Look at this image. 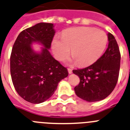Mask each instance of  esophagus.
<instances>
[{"label": "esophagus", "instance_id": "34e87169", "mask_svg": "<svg viewBox=\"0 0 130 130\" xmlns=\"http://www.w3.org/2000/svg\"><path fill=\"white\" fill-rule=\"evenodd\" d=\"M68 72H69V74H72V70L71 69H70V68H69V69H68Z\"/></svg>", "mask_w": 130, "mask_h": 130}]
</instances>
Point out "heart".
<instances>
[{"label":"heart","mask_w":130,"mask_h":130,"mask_svg":"<svg viewBox=\"0 0 130 130\" xmlns=\"http://www.w3.org/2000/svg\"><path fill=\"white\" fill-rule=\"evenodd\" d=\"M107 43L104 31L93 28L79 27L65 31L62 37L56 36L52 43L55 57L58 60L65 59L71 52L69 62H78L79 65H91L100 58Z\"/></svg>","instance_id":"heart-1"}]
</instances>
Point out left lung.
<instances>
[{
  "label": "left lung",
  "mask_w": 130,
  "mask_h": 130,
  "mask_svg": "<svg viewBox=\"0 0 130 130\" xmlns=\"http://www.w3.org/2000/svg\"><path fill=\"white\" fill-rule=\"evenodd\" d=\"M108 47L94 63L82 69L73 70L79 78V84L74 87L78 97L87 102L104 100L111 93L119 75L120 53L117 41L111 34H107Z\"/></svg>",
  "instance_id": "obj_1"
}]
</instances>
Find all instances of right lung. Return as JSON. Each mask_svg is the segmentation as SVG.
I'll use <instances>...</instances> for the list:
<instances>
[{"mask_svg": "<svg viewBox=\"0 0 130 130\" xmlns=\"http://www.w3.org/2000/svg\"><path fill=\"white\" fill-rule=\"evenodd\" d=\"M55 34L52 23H40L19 34L10 56V72L19 95L32 104L51 98L58 84L68 76L67 69L49 52ZM34 42L43 46L40 53L31 47Z\"/></svg>", "mask_w": 130, "mask_h": 130, "instance_id": "right-lung-1", "label": "right lung"}]
</instances>
